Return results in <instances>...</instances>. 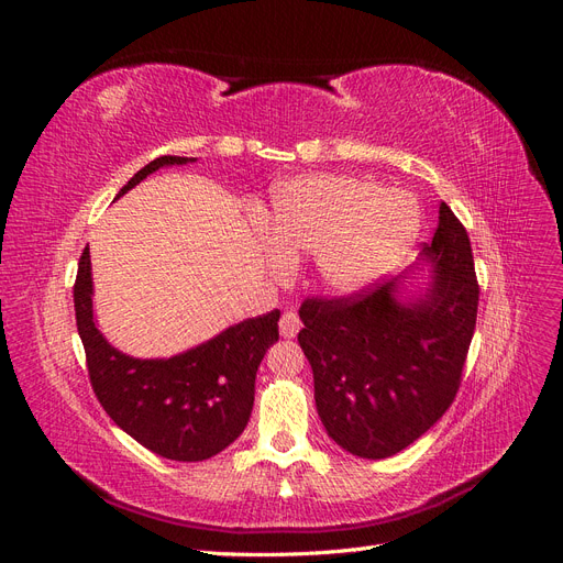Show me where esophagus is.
I'll return each mask as SVG.
<instances>
[{
    "mask_svg": "<svg viewBox=\"0 0 563 563\" xmlns=\"http://www.w3.org/2000/svg\"><path fill=\"white\" fill-rule=\"evenodd\" d=\"M300 331V317L294 310H286L279 319V333L284 338H294Z\"/></svg>",
    "mask_w": 563,
    "mask_h": 563,
    "instance_id": "34e87169",
    "label": "esophagus"
}]
</instances>
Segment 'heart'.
I'll return each mask as SVG.
<instances>
[{
  "label": "heart",
  "mask_w": 563,
  "mask_h": 563,
  "mask_svg": "<svg viewBox=\"0 0 563 563\" xmlns=\"http://www.w3.org/2000/svg\"><path fill=\"white\" fill-rule=\"evenodd\" d=\"M261 228L272 267H284V255L314 253L321 286L352 296L401 263L418 236L420 207L373 180L305 174L277 187Z\"/></svg>",
  "instance_id": "1"
}]
</instances>
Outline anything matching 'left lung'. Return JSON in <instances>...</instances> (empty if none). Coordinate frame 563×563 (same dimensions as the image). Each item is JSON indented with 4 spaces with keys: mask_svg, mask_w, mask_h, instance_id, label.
Segmentation results:
<instances>
[{
    "mask_svg": "<svg viewBox=\"0 0 563 563\" xmlns=\"http://www.w3.org/2000/svg\"><path fill=\"white\" fill-rule=\"evenodd\" d=\"M422 267L371 291L305 300L298 343L314 373L317 413L352 455L389 457L446 413L474 335L479 284L463 223L441 201Z\"/></svg>",
    "mask_w": 563,
    "mask_h": 563,
    "instance_id": "obj_1",
    "label": "left lung"
}]
</instances>
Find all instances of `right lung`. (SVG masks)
I'll list each match as a JSON object with an SVG mask.
<instances>
[{
  "label": "right lung",
  "mask_w": 563,
  "mask_h": 563,
  "mask_svg": "<svg viewBox=\"0 0 563 563\" xmlns=\"http://www.w3.org/2000/svg\"><path fill=\"white\" fill-rule=\"evenodd\" d=\"M195 157H159L143 166L122 190L164 166ZM77 331L87 352L96 397L129 437L168 460L199 463L213 457L246 428L258 371L269 345L279 340V310L246 319L211 340L164 360H141L108 343L93 314L91 255L84 249L75 282Z\"/></svg>",
  "instance_id": "obj_1"
}]
</instances>
